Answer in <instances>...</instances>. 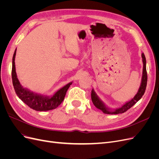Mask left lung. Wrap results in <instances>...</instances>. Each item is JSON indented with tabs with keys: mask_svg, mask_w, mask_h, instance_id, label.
Segmentation results:
<instances>
[{
	"mask_svg": "<svg viewBox=\"0 0 159 159\" xmlns=\"http://www.w3.org/2000/svg\"><path fill=\"white\" fill-rule=\"evenodd\" d=\"M142 56V60L143 64V75H142V79H141V83L140 85V87L139 88L137 94L134 96V98H132L129 102H126L123 104L121 107L116 108V109H110L105 103L102 102V100L99 99L98 95L96 94L93 89L91 90V100L95 106L98 109L102 111L103 113L105 114H111V115H115L119 113H125L127 111L133 107V105L135 104L139 100H140L142 98V96L145 93V91L147 87V69H146V58L145 54H141Z\"/></svg>",
	"mask_w": 159,
	"mask_h": 159,
	"instance_id": "1",
	"label": "left lung"
}]
</instances>
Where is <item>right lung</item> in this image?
Listing matches in <instances>:
<instances>
[{
    "instance_id": "add662e5",
    "label": "right lung",
    "mask_w": 159,
    "mask_h": 159,
    "mask_svg": "<svg viewBox=\"0 0 159 159\" xmlns=\"http://www.w3.org/2000/svg\"><path fill=\"white\" fill-rule=\"evenodd\" d=\"M16 53V49L14 51L12 57V79L14 88L18 97L28 107L38 111H46L57 108L64 99L67 91L70 85H71L72 81L57 90L51 97L34 93L28 89L24 88L17 78L15 62H14Z\"/></svg>"
}]
</instances>
